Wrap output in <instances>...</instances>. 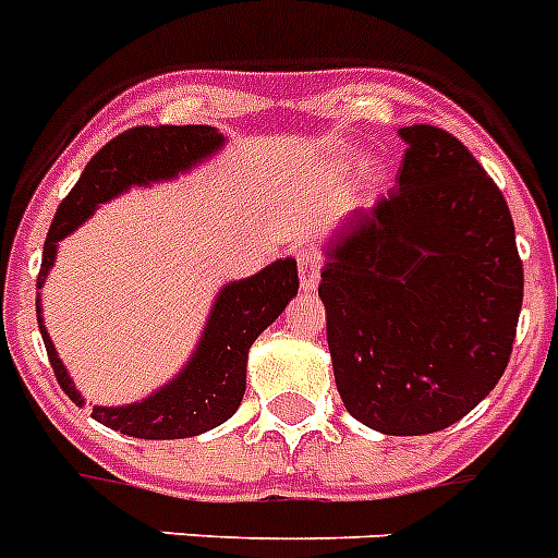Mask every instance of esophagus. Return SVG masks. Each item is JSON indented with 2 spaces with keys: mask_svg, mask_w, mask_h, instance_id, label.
Returning a JSON list of instances; mask_svg holds the SVG:
<instances>
[{
  "mask_svg": "<svg viewBox=\"0 0 558 558\" xmlns=\"http://www.w3.org/2000/svg\"><path fill=\"white\" fill-rule=\"evenodd\" d=\"M323 269V257L317 255L315 250H303L298 255V271H301V287L303 289H315L317 280H320Z\"/></svg>",
  "mask_w": 558,
  "mask_h": 558,
  "instance_id": "obj_1",
  "label": "esophagus"
}]
</instances>
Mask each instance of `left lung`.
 <instances>
[{
  "instance_id": "left-lung-1",
  "label": "left lung",
  "mask_w": 558,
  "mask_h": 558,
  "mask_svg": "<svg viewBox=\"0 0 558 558\" xmlns=\"http://www.w3.org/2000/svg\"><path fill=\"white\" fill-rule=\"evenodd\" d=\"M400 135L397 186L335 238L320 298L345 411L420 437L462 420L499 383L525 271L505 195L471 149L430 124Z\"/></svg>"
}]
</instances>
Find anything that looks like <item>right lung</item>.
<instances>
[{
  "instance_id": "add662e5",
  "label": "right lung",
  "mask_w": 558,
  "mask_h": 558,
  "mask_svg": "<svg viewBox=\"0 0 558 558\" xmlns=\"http://www.w3.org/2000/svg\"><path fill=\"white\" fill-rule=\"evenodd\" d=\"M221 142L223 135L204 124L130 128L116 135L112 142H107L84 167L82 178L70 190L68 198L59 204V213L45 238L36 287L41 289L45 275L53 266L56 243L70 235L98 204L124 192L130 184H149L158 178H172L175 172L186 170L190 163L215 153ZM298 287H301V280H298V264L292 257L266 266L255 278L229 283L218 294L204 340H201L198 351L192 354L190 366L178 374L170 386H163L161 391H156L144 402H135V405H121V409L96 405L93 416L107 428L138 439L195 437V434L227 423L238 411L243 391H246L250 345L269 323L278 320L280 312L298 294ZM36 312H39V331L56 380L70 400L82 405V395L70 383L62 360L41 326V308L36 306Z\"/></svg>"
}]
</instances>
